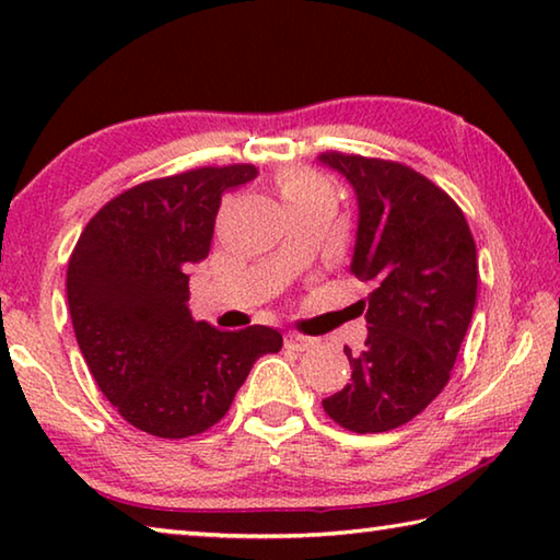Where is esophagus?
<instances>
[{
  "label": "esophagus",
  "mask_w": 560,
  "mask_h": 560,
  "mask_svg": "<svg viewBox=\"0 0 560 560\" xmlns=\"http://www.w3.org/2000/svg\"><path fill=\"white\" fill-rule=\"evenodd\" d=\"M283 343H287V348H291V350H308V348H314L316 340L308 336H301V334H287Z\"/></svg>",
  "instance_id": "1"
}]
</instances>
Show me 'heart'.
<instances>
[{"label":"heart","instance_id":"b5f03b06","mask_svg":"<svg viewBox=\"0 0 560 560\" xmlns=\"http://www.w3.org/2000/svg\"><path fill=\"white\" fill-rule=\"evenodd\" d=\"M277 183H279L283 202L287 205L308 200V197H316L320 192H334L328 179L320 177L308 167H283L277 177Z\"/></svg>","mask_w":560,"mask_h":560}]
</instances>
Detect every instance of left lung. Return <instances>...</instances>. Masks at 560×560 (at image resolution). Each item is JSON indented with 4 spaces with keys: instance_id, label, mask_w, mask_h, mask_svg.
Instances as JSON below:
<instances>
[{
    "instance_id": "obj_1",
    "label": "left lung",
    "mask_w": 560,
    "mask_h": 560,
    "mask_svg": "<svg viewBox=\"0 0 560 560\" xmlns=\"http://www.w3.org/2000/svg\"><path fill=\"white\" fill-rule=\"evenodd\" d=\"M358 197L350 271L371 281L368 338L350 353V383L324 400L350 432H387L420 415L447 385L477 303V244L452 197L393 160L324 153Z\"/></svg>"
}]
</instances>
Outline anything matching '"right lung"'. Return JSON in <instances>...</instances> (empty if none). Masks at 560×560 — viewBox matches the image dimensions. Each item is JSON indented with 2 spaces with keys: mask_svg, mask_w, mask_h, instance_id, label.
I'll return each mask as SVG.
<instances>
[{
  "mask_svg": "<svg viewBox=\"0 0 560 560\" xmlns=\"http://www.w3.org/2000/svg\"><path fill=\"white\" fill-rule=\"evenodd\" d=\"M254 165L150 179L103 205L66 271L73 334L101 393L132 428L163 440L210 430L261 355L269 326L220 330L189 314V267L210 254L222 195Z\"/></svg>",
  "mask_w": 560,
  "mask_h": 560,
  "instance_id": "right-lung-1",
  "label": "right lung"
}]
</instances>
